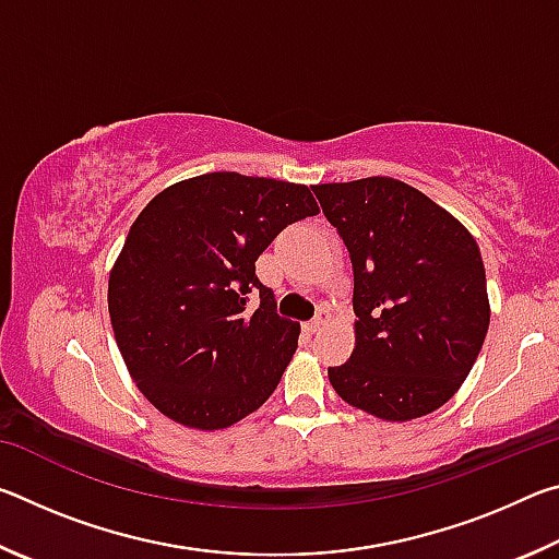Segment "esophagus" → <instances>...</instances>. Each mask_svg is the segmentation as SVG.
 <instances>
[{
	"mask_svg": "<svg viewBox=\"0 0 559 559\" xmlns=\"http://www.w3.org/2000/svg\"><path fill=\"white\" fill-rule=\"evenodd\" d=\"M323 325H325V313H323V310H320V313H318L313 320H308V323H306V330H308L310 335H313V333H318V330L323 328Z\"/></svg>",
	"mask_w": 559,
	"mask_h": 559,
	"instance_id": "1",
	"label": "esophagus"
}]
</instances>
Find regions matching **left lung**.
<instances>
[{
  "label": "left lung",
  "mask_w": 559,
  "mask_h": 559,
  "mask_svg": "<svg viewBox=\"0 0 559 559\" xmlns=\"http://www.w3.org/2000/svg\"><path fill=\"white\" fill-rule=\"evenodd\" d=\"M355 273V349L328 367L347 404L384 421L437 412L459 392L490 323L478 243L456 216L392 177L316 185Z\"/></svg>",
  "instance_id": "1"
}]
</instances>
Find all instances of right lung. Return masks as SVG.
<instances>
[{
    "instance_id": "add662e5",
    "label": "right lung",
    "mask_w": 559,
    "mask_h": 559,
    "mask_svg": "<svg viewBox=\"0 0 559 559\" xmlns=\"http://www.w3.org/2000/svg\"><path fill=\"white\" fill-rule=\"evenodd\" d=\"M318 212L306 185L239 173L182 179L140 212L110 271L108 313L155 409L216 431L269 400L300 323L276 313L257 259L288 224ZM253 289L262 302L249 311Z\"/></svg>"
}]
</instances>
